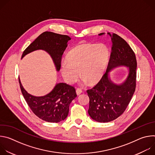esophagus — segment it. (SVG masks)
Instances as JSON below:
<instances>
[{
    "label": "esophagus",
    "mask_w": 155,
    "mask_h": 155,
    "mask_svg": "<svg viewBox=\"0 0 155 155\" xmlns=\"http://www.w3.org/2000/svg\"><path fill=\"white\" fill-rule=\"evenodd\" d=\"M82 93V90L81 89V88H77V90H76V93H77V94L78 96V95H80L81 93Z\"/></svg>",
    "instance_id": "obj_1"
}]
</instances>
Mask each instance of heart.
Returning a JSON list of instances; mask_svg holds the SVG:
<instances>
[{"label": "heart", "instance_id": "b5f03b06", "mask_svg": "<svg viewBox=\"0 0 155 155\" xmlns=\"http://www.w3.org/2000/svg\"><path fill=\"white\" fill-rule=\"evenodd\" d=\"M109 52L104 45L83 43L73 48L61 65V73L69 84L80 76L90 84L97 83L103 76L108 62Z\"/></svg>", "mask_w": 155, "mask_h": 155}]
</instances>
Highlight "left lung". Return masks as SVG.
I'll list each match as a JSON object with an SVG mask.
<instances>
[{
    "mask_svg": "<svg viewBox=\"0 0 155 155\" xmlns=\"http://www.w3.org/2000/svg\"><path fill=\"white\" fill-rule=\"evenodd\" d=\"M104 33H101L102 35ZM108 34L112 42L107 71L98 83L87 90L90 98L88 114L99 123L112 121L121 115L133 96L136 86L137 61L134 52L128 43L116 34ZM129 68L126 80L120 85L113 83L108 77L109 72L118 66Z\"/></svg>",
    "mask_w": 155,
    "mask_h": 155,
    "instance_id": "1",
    "label": "left lung"
}]
</instances>
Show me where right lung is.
<instances>
[{"mask_svg": "<svg viewBox=\"0 0 155 155\" xmlns=\"http://www.w3.org/2000/svg\"><path fill=\"white\" fill-rule=\"evenodd\" d=\"M71 39L70 37L66 35L44 32L26 48L22 54V58L34 51L45 50L50 54L57 71H59L62 54ZM19 83L21 93L28 105L39 118L47 122L58 123L67 118L69 105L77 97L74 87L64 83H57L48 94L36 97L29 94L24 89L19 78Z\"/></svg>", "mask_w": 155, "mask_h": 155, "instance_id": "right-lung-1", "label": "right lung"}]
</instances>
